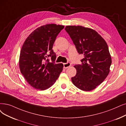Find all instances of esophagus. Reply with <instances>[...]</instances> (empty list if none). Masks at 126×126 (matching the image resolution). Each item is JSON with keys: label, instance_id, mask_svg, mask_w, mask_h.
Here are the masks:
<instances>
[{"label": "esophagus", "instance_id": "1", "mask_svg": "<svg viewBox=\"0 0 126 126\" xmlns=\"http://www.w3.org/2000/svg\"><path fill=\"white\" fill-rule=\"evenodd\" d=\"M71 63H69V62H68L67 63H63V67L64 68H67L69 67L70 66H71Z\"/></svg>", "mask_w": 126, "mask_h": 126}]
</instances>
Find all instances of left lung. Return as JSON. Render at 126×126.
Listing matches in <instances>:
<instances>
[{
    "mask_svg": "<svg viewBox=\"0 0 126 126\" xmlns=\"http://www.w3.org/2000/svg\"><path fill=\"white\" fill-rule=\"evenodd\" d=\"M65 30L72 40L79 54L84 58L81 64L74 67L77 74L71 78L75 86L90 91L106 79L110 71L112 58L107 42L94 30L82 26H66Z\"/></svg>",
    "mask_w": 126,
    "mask_h": 126,
    "instance_id": "8db88e82",
    "label": "left lung"
}]
</instances>
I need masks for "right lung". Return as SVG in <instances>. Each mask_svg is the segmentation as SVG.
I'll return each mask as SVG.
<instances>
[{
    "mask_svg": "<svg viewBox=\"0 0 126 126\" xmlns=\"http://www.w3.org/2000/svg\"><path fill=\"white\" fill-rule=\"evenodd\" d=\"M63 25L46 24L33 31L25 40L19 58L20 71L32 87L46 90L56 81L63 71V63H55L56 56L52 49ZM51 57L52 62L47 58Z\"/></svg>",
    "mask_w": 126,
    "mask_h": 126,
    "instance_id": "right-lung-1",
    "label": "right lung"
}]
</instances>
